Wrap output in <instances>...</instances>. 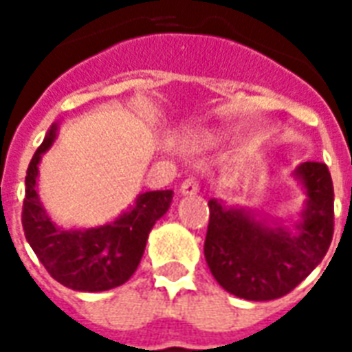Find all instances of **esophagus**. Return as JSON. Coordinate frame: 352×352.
<instances>
[{
	"label": "esophagus",
	"instance_id": "obj_1",
	"mask_svg": "<svg viewBox=\"0 0 352 352\" xmlns=\"http://www.w3.org/2000/svg\"><path fill=\"white\" fill-rule=\"evenodd\" d=\"M198 191H200V179L197 176H189L179 186V192L182 195H197Z\"/></svg>",
	"mask_w": 352,
	"mask_h": 352
}]
</instances>
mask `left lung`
I'll use <instances>...</instances> for the list:
<instances>
[{"instance_id":"left-lung-1","label":"left lung","mask_w":352,"mask_h":352,"mask_svg":"<svg viewBox=\"0 0 352 352\" xmlns=\"http://www.w3.org/2000/svg\"><path fill=\"white\" fill-rule=\"evenodd\" d=\"M297 176L308 206L295 234L267 228L243 210L210 200L204 256L211 274L232 295L273 300L293 292L327 254L334 236V187L329 166L306 161Z\"/></svg>"}]
</instances>
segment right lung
Masks as SVG:
<instances>
[{
    "label": "right lung",
    "instance_id": "add662e5",
    "mask_svg": "<svg viewBox=\"0 0 352 352\" xmlns=\"http://www.w3.org/2000/svg\"><path fill=\"white\" fill-rule=\"evenodd\" d=\"M55 126L31 157L25 176L22 226L25 239L46 271L76 292H105L135 273L150 230L173 202V191H148L115 223L100 228L65 230L52 223L36 195L41 155L52 146Z\"/></svg>",
    "mask_w": 352,
    "mask_h": 352
}]
</instances>
